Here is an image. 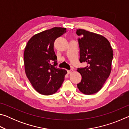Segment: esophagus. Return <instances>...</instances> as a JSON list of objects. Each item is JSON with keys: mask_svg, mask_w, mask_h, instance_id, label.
I'll return each mask as SVG.
<instances>
[{"mask_svg": "<svg viewBox=\"0 0 129 129\" xmlns=\"http://www.w3.org/2000/svg\"><path fill=\"white\" fill-rule=\"evenodd\" d=\"M73 71V70L72 69H71V70H68L67 72H68V74H70V73H71Z\"/></svg>", "mask_w": 129, "mask_h": 129, "instance_id": "34e87169", "label": "esophagus"}]
</instances>
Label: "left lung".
Instances as JSON below:
<instances>
[{"mask_svg": "<svg viewBox=\"0 0 129 129\" xmlns=\"http://www.w3.org/2000/svg\"><path fill=\"white\" fill-rule=\"evenodd\" d=\"M80 61L86 62V67L77 71L82 80L77 85L81 92L86 95L97 93L109 77L112 71L113 51L108 39L101 35L78 29Z\"/></svg>", "mask_w": 129, "mask_h": 129, "instance_id": "8db88e82", "label": "left lung"}]
</instances>
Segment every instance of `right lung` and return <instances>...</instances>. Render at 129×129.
I'll return each instance as SVG.
<instances>
[{"instance_id": "1", "label": "right lung", "mask_w": 129, "mask_h": 129, "mask_svg": "<svg viewBox=\"0 0 129 129\" xmlns=\"http://www.w3.org/2000/svg\"><path fill=\"white\" fill-rule=\"evenodd\" d=\"M66 28L54 27L35 35L26 45L24 63L26 76L34 88L41 94L57 92L64 81L66 70L56 68L54 51L56 39L66 32Z\"/></svg>"}]
</instances>
